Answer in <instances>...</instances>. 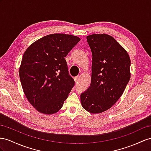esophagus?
Wrapping results in <instances>:
<instances>
[{
    "mask_svg": "<svg viewBox=\"0 0 151 151\" xmlns=\"http://www.w3.org/2000/svg\"><path fill=\"white\" fill-rule=\"evenodd\" d=\"M78 80H79V76H77L74 77V80H75V82H78Z\"/></svg>",
    "mask_w": 151,
    "mask_h": 151,
    "instance_id": "34e87169",
    "label": "esophagus"
}]
</instances>
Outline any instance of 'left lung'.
Wrapping results in <instances>:
<instances>
[{
  "label": "left lung",
  "instance_id": "left-lung-1",
  "mask_svg": "<svg viewBox=\"0 0 151 151\" xmlns=\"http://www.w3.org/2000/svg\"><path fill=\"white\" fill-rule=\"evenodd\" d=\"M87 41L92 54L91 83L80 95V101L88 112L100 114L122 95L131 77V60L126 50L109 34H92Z\"/></svg>",
  "mask_w": 151,
  "mask_h": 151
}]
</instances>
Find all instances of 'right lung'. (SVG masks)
I'll use <instances>...</instances> for the list:
<instances>
[{"mask_svg": "<svg viewBox=\"0 0 151 151\" xmlns=\"http://www.w3.org/2000/svg\"><path fill=\"white\" fill-rule=\"evenodd\" d=\"M80 41L71 34H52L39 39L25 50L19 69L29 102L37 111H59L75 85L64 57Z\"/></svg>", "mask_w": 151, "mask_h": 151, "instance_id": "1", "label": "right lung"}]
</instances>
